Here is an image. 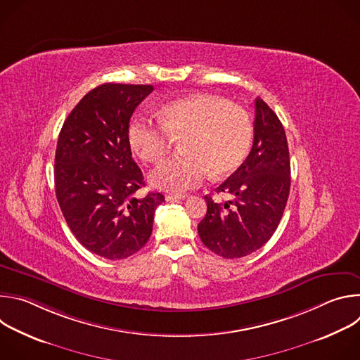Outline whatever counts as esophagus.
<instances>
[{"label":"esophagus","instance_id":"34e87169","mask_svg":"<svg viewBox=\"0 0 360 360\" xmlns=\"http://www.w3.org/2000/svg\"><path fill=\"white\" fill-rule=\"evenodd\" d=\"M185 198H188V195L185 193H168L165 196L167 200H176V199H185Z\"/></svg>","mask_w":360,"mask_h":360}]
</instances>
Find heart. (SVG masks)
Masks as SVG:
<instances>
[{
  "label": "heart",
  "mask_w": 360,
  "mask_h": 360,
  "mask_svg": "<svg viewBox=\"0 0 360 360\" xmlns=\"http://www.w3.org/2000/svg\"><path fill=\"white\" fill-rule=\"evenodd\" d=\"M129 145L143 162H158L181 142L184 157L171 158L149 174V184L162 191L185 192L207 176L222 178L246 160L253 125L249 114L210 95L176 99L162 108L160 122L135 117L128 128Z\"/></svg>",
  "instance_id": "heart-1"
}]
</instances>
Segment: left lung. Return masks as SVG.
<instances>
[{
    "label": "left lung",
    "mask_w": 360,
    "mask_h": 360,
    "mask_svg": "<svg viewBox=\"0 0 360 360\" xmlns=\"http://www.w3.org/2000/svg\"><path fill=\"white\" fill-rule=\"evenodd\" d=\"M289 189L290 160L283 125L266 102L256 98L252 149L217 188L233 200L218 203L205 196L208 210L198 225L202 243L226 259L262 248L282 219Z\"/></svg>",
    "instance_id": "8db88e82"
}]
</instances>
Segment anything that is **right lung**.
I'll return each mask as SVG.
<instances>
[{
	"instance_id": "1",
	"label": "right lung",
	"mask_w": 360,
	"mask_h": 360,
	"mask_svg": "<svg viewBox=\"0 0 360 360\" xmlns=\"http://www.w3.org/2000/svg\"><path fill=\"white\" fill-rule=\"evenodd\" d=\"M152 85L102 84L65 120L56 150V193L63 215L89 252L111 261L136 253L152 233L160 192L136 198L145 185L128 139L135 108Z\"/></svg>"
}]
</instances>
